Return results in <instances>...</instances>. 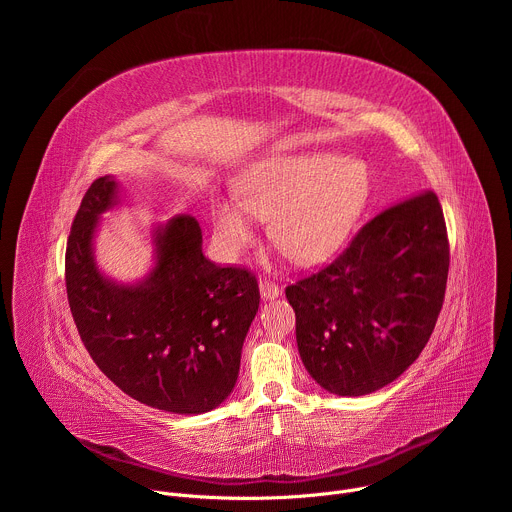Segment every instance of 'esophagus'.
<instances>
[{"mask_svg":"<svg viewBox=\"0 0 512 512\" xmlns=\"http://www.w3.org/2000/svg\"><path fill=\"white\" fill-rule=\"evenodd\" d=\"M259 291H261L263 300H275L281 296V289L273 281H267V279L259 281Z\"/></svg>","mask_w":512,"mask_h":512,"instance_id":"34e87169","label":"esophagus"}]
</instances>
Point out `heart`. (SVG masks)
Segmentation results:
<instances>
[{"label":"heart","instance_id":"obj_1","mask_svg":"<svg viewBox=\"0 0 512 512\" xmlns=\"http://www.w3.org/2000/svg\"><path fill=\"white\" fill-rule=\"evenodd\" d=\"M371 176L364 162L326 152L277 154L245 168L235 180L237 204L212 202V245L227 261L267 221L269 241L298 265L332 255L367 208Z\"/></svg>","mask_w":512,"mask_h":512}]
</instances>
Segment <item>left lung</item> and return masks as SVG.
Returning a JSON list of instances; mask_svg holds the SVG:
<instances>
[{
    "label": "left lung",
    "instance_id": "left-lung-1",
    "mask_svg": "<svg viewBox=\"0 0 512 512\" xmlns=\"http://www.w3.org/2000/svg\"><path fill=\"white\" fill-rule=\"evenodd\" d=\"M448 269L444 210L425 190L383 208L330 265L287 285L312 379L360 397L401 377L442 312Z\"/></svg>",
    "mask_w": 512,
    "mask_h": 512
}]
</instances>
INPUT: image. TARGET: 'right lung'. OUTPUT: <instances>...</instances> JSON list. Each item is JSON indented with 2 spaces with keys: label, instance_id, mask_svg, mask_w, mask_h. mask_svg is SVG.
Instances as JSON below:
<instances>
[{
  "label": "right lung",
  "instance_id": "1",
  "mask_svg": "<svg viewBox=\"0 0 512 512\" xmlns=\"http://www.w3.org/2000/svg\"><path fill=\"white\" fill-rule=\"evenodd\" d=\"M115 202V178H97L66 243V296L81 340L105 377L135 401L206 413L237 383L241 348L259 308L257 279L245 267L206 259L190 214L154 231L158 261L143 281L107 279L95 263L93 237L99 216Z\"/></svg>",
  "mask_w": 512,
  "mask_h": 512
}]
</instances>
